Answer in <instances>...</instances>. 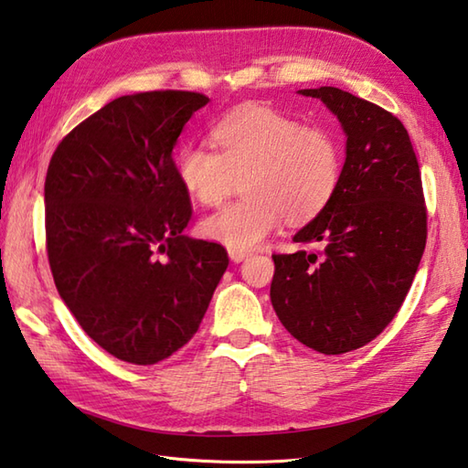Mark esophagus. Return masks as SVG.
I'll return each instance as SVG.
<instances>
[{"instance_id":"1","label":"esophagus","mask_w":468,"mask_h":468,"mask_svg":"<svg viewBox=\"0 0 468 468\" xmlns=\"http://www.w3.org/2000/svg\"><path fill=\"white\" fill-rule=\"evenodd\" d=\"M250 256V251H241V250H229V258H231V261H235V263H239V261H243L245 258Z\"/></svg>"}]
</instances>
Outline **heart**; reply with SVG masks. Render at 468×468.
Returning a JSON list of instances; mask_svg holds the SVG:
<instances>
[{
	"label": "heart",
	"mask_w": 468,
	"mask_h": 468,
	"mask_svg": "<svg viewBox=\"0 0 468 468\" xmlns=\"http://www.w3.org/2000/svg\"><path fill=\"white\" fill-rule=\"evenodd\" d=\"M215 149L186 143L176 176L190 198L215 207L241 177L245 197L200 220V233L229 250L258 248L291 220H307L329 205L344 169L342 143L329 129L307 126L270 108H248L210 133Z\"/></svg>",
	"instance_id": "obj_1"
}]
</instances>
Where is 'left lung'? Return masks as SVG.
Segmentation results:
<instances>
[{"mask_svg": "<svg viewBox=\"0 0 468 468\" xmlns=\"http://www.w3.org/2000/svg\"><path fill=\"white\" fill-rule=\"evenodd\" d=\"M299 93L337 116L346 161L334 198L292 237L321 250L271 256L270 299L301 344L346 354L372 342L410 292L428 233L421 174L397 116L339 88Z\"/></svg>", "mask_w": 468, "mask_h": 468, "instance_id": "8db88e82", "label": "left lung"}]
</instances>
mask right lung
I'll return each instance as SVG.
<instances>
[{"mask_svg":"<svg viewBox=\"0 0 468 468\" xmlns=\"http://www.w3.org/2000/svg\"><path fill=\"white\" fill-rule=\"evenodd\" d=\"M207 104L174 90L116 98L75 126L48 164L57 291L93 342L139 367L190 342L229 266L223 245L184 235L192 207L174 164L177 137Z\"/></svg>","mask_w":468,"mask_h":468,"instance_id":"right-lung-1","label":"right lung"}]
</instances>
